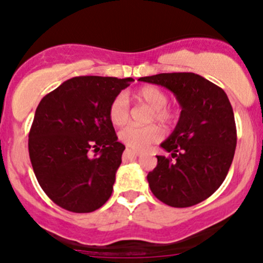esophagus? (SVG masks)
Returning a JSON list of instances; mask_svg holds the SVG:
<instances>
[{
  "instance_id": "34e87169",
  "label": "esophagus",
  "mask_w": 263,
  "mask_h": 263,
  "mask_svg": "<svg viewBox=\"0 0 263 263\" xmlns=\"http://www.w3.org/2000/svg\"><path fill=\"white\" fill-rule=\"evenodd\" d=\"M127 153H132L134 155H136V157H139V155H141V152H137V150H131V149H127L126 150Z\"/></svg>"
}]
</instances>
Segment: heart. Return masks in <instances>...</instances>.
<instances>
[{
	"label": "heart",
	"mask_w": 263,
	"mask_h": 263,
	"mask_svg": "<svg viewBox=\"0 0 263 263\" xmlns=\"http://www.w3.org/2000/svg\"><path fill=\"white\" fill-rule=\"evenodd\" d=\"M135 98L140 103L145 104L153 110L150 119H155L162 124H168L175 119V113L171 109L167 108L168 105V96L160 88L154 87V86H145L137 90L135 93ZM109 119L114 126L119 127L123 126L129 117V104L128 99L124 93H119L111 100L110 105L108 109ZM160 129L157 126H128L119 132V140L127 146L136 150L146 149L149 145L159 141Z\"/></svg>",
	"instance_id": "heart-1"
}]
</instances>
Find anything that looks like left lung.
<instances>
[{
	"mask_svg": "<svg viewBox=\"0 0 263 263\" xmlns=\"http://www.w3.org/2000/svg\"><path fill=\"white\" fill-rule=\"evenodd\" d=\"M139 81L165 87L181 106L175 129L160 144L174 159L157 155V167L146 177L150 190L171 207L203 202L223 182L235 154L236 127L228 95L195 73H160Z\"/></svg>",
	"mask_w": 263,
	"mask_h": 263,
	"instance_id": "8db88e82",
	"label": "left lung"
}]
</instances>
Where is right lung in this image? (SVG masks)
Returning a JSON list of instances; mask_svg holds the SVG:
<instances>
[{
  "mask_svg": "<svg viewBox=\"0 0 263 263\" xmlns=\"http://www.w3.org/2000/svg\"><path fill=\"white\" fill-rule=\"evenodd\" d=\"M132 81L74 77L38 104L29 131V158L38 183L59 207L88 213L110 198L126 147L118 141L108 109Z\"/></svg>",
  "mask_w": 263,
  "mask_h": 263,
  "instance_id": "right-lung-1",
  "label": "right lung"
}]
</instances>
